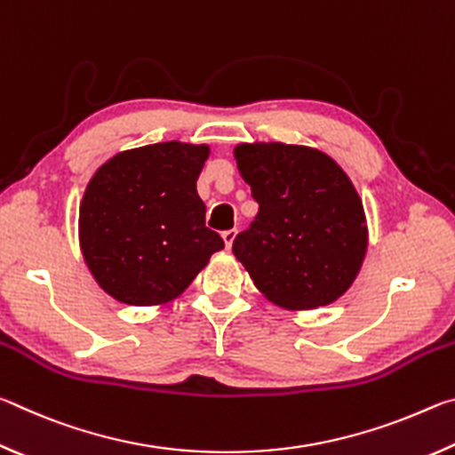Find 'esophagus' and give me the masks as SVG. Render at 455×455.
<instances>
[{
    "instance_id": "obj_1",
    "label": "esophagus",
    "mask_w": 455,
    "mask_h": 455,
    "mask_svg": "<svg viewBox=\"0 0 455 455\" xmlns=\"http://www.w3.org/2000/svg\"><path fill=\"white\" fill-rule=\"evenodd\" d=\"M235 238H236V230H235V228L225 230V233H222V241H225V246H227V249H230V246H233Z\"/></svg>"
}]
</instances>
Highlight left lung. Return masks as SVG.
Instances as JSON below:
<instances>
[{
	"label": "left lung",
	"mask_w": 455,
	"mask_h": 455,
	"mask_svg": "<svg viewBox=\"0 0 455 455\" xmlns=\"http://www.w3.org/2000/svg\"><path fill=\"white\" fill-rule=\"evenodd\" d=\"M236 168L259 212L233 243L235 257L268 301L289 311L345 295L365 260L363 203L349 176L311 146H235Z\"/></svg>",
	"instance_id": "8db88e82"
}]
</instances>
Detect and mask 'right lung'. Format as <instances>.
<instances>
[{"label":"right lung","mask_w":455,"mask_h":455,"mask_svg":"<svg viewBox=\"0 0 455 455\" xmlns=\"http://www.w3.org/2000/svg\"><path fill=\"white\" fill-rule=\"evenodd\" d=\"M209 156V144H148L114 154L90 179L80 203V249L116 301H174L225 246L206 228L196 192Z\"/></svg>","instance_id":"obj_1"}]
</instances>
